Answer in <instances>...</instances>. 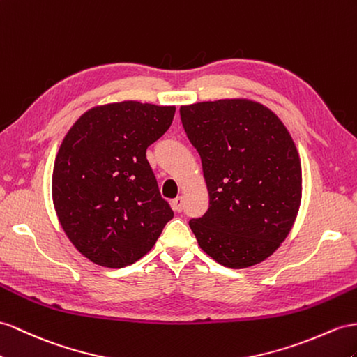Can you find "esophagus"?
Wrapping results in <instances>:
<instances>
[{
	"label": "esophagus",
	"mask_w": 357,
	"mask_h": 357,
	"mask_svg": "<svg viewBox=\"0 0 357 357\" xmlns=\"http://www.w3.org/2000/svg\"><path fill=\"white\" fill-rule=\"evenodd\" d=\"M182 206H184V199H182V196H178L172 200V208L175 209L176 213L182 211Z\"/></svg>",
	"instance_id": "1"
}]
</instances>
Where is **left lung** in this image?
<instances>
[{
  "mask_svg": "<svg viewBox=\"0 0 357 357\" xmlns=\"http://www.w3.org/2000/svg\"><path fill=\"white\" fill-rule=\"evenodd\" d=\"M179 113L209 195L208 211L190 220L200 249L229 268L267 259L288 236L301 200V164L287 126L244 98L182 105Z\"/></svg>",
  "mask_w": 357,
  "mask_h": 357,
  "instance_id": "1",
  "label": "left lung"
}]
</instances>
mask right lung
Wrapping results in <instances>:
<instances>
[{
	"label": "right lung",
	"instance_id": "right-lung-1",
	"mask_svg": "<svg viewBox=\"0 0 357 357\" xmlns=\"http://www.w3.org/2000/svg\"><path fill=\"white\" fill-rule=\"evenodd\" d=\"M173 105L122 100L98 105L72 125L52 170V202L77 250L100 267L143 258L173 218L146 160L169 130Z\"/></svg>",
	"mask_w": 357,
	"mask_h": 357
}]
</instances>
